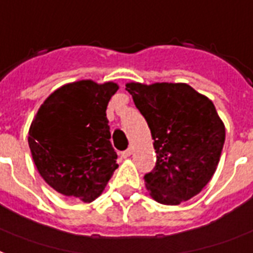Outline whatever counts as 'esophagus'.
<instances>
[{
    "instance_id": "obj_1",
    "label": "esophagus",
    "mask_w": 253,
    "mask_h": 253,
    "mask_svg": "<svg viewBox=\"0 0 253 253\" xmlns=\"http://www.w3.org/2000/svg\"><path fill=\"white\" fill-rule=\"evenodd\" d=\"M132 154V149H127V150L122 151L121 157L122 158H128V157H131Z\"/></svg>"
}]
</instances>
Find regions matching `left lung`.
Wrapping results in <instances>:
<instances>
[{"mask_svg":"<svg viewBox=\"0 0 253 253\" xmlns=\"http://www.w3.org/2000/svg\"><path fill=\"white\" fill-rule=\"evenodd\" d=\"M154 139L157 165L146 174L153 200L179 205L212 179L225 141V126L211 99L186 83H126Z\"/></svg>","mask_w":253,"mask_h":253,"instance_id":"left-lung-1","label":"left lung"}]
</instances>
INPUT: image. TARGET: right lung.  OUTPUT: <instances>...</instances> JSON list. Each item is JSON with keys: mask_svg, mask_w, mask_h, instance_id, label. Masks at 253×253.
Segmentation results:
<instances>
[{"mask_svg": "<svg viewBox=\"0 0 253 253\" xmlns=\"http://www.w3.org/2000/svg\"><path fill=\"white\" fill-rule=\"evenodd\" d=\"M119 85L91 79L61 85L33 118L28 143L37 171L65 198L91 203L118 168L106 110Z\"/></svg>", "mask_w": 253, "mask_h": 253, "instance_id": "obj_1", "label": "right lung"}]
</instances>
